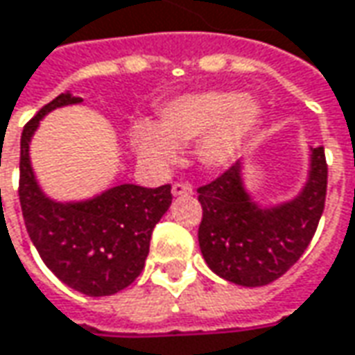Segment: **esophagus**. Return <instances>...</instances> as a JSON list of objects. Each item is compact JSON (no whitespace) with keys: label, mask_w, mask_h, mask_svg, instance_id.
Wrapping results in <instances>:
<instances>
[{"label":"esophagus","mask_w":355,"mask_h":355,"mask_svg":"<svg viewBox=\"0 0 355 355\" xmlns=\"http://www.w3.org/2000/svg\"><path fill=\"white\" fill-rule=\"evenodd\" d=\"M173 194L175 196H192L194 194V188H192V184H188V182H175L173 184Z\"/></svg>","instance_id":"obj_1"}]
</instances>
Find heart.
<instances>
[{
    "instance_id": "b5f03b06",
    "label": "heart",
    "mask_w": 355,
    "mask_h": 355,
    "mask_svg": "<svg viewBox=\"0 0 355 355\" xmlns=\"http://www.w3.org/2000/svg\"><path fill=\"white\" fill-rule=\"evenodd\" d=\"M161 126L139 120L132 128L137 155L159 168L175 165L178 146L198 144V157L209 168L231 163L260 120V105L231 91L178 96L159 110Z\"/></svg>"
}]
</instances>
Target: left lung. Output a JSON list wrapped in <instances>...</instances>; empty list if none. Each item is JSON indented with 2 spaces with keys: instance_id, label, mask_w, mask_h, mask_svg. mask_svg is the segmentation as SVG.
<instances>
[{
  "instance_id": "8db88e82",
  "label": "left lung",
  "mask_w": 355,
  "mask_h": 355,
  "mask_svg": "<svg viewBox=\"0 0 355 355\" xmlns=\"http://www.w3.org/2000/svg\"><path fill=\"white\" fill-rule=\"evenodd\" d=\"M329 167L324 147L311 149L309 180L297 198L259 208L243 187L241 161L198 188V241L219 278L259 288L284 276L309 247L324 209Z\"/></svg>"
}]
</instances>
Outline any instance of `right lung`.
<instances>
[{"mask_svg":"<svg viewBox=\"0 0 355 355\" xmlns=\"http://www.w3.org/2000/svg\"><path fill=\"white\" fill-rule=\"evenodd\" d=\"M81 103L58 95L38 110L21 136L19 200L28 237L40 259L66 286L91 297L128 288L146 266L153 227L171 206V184H120L85 202H54L36 184L28 144L50 110Z\"/></svg>","mask_w":355,"mask_h":355,"instance_id":"right-lung-1","label":"right lung"}]
</instances>
